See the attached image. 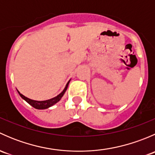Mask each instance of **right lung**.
Segmentation results:
<instances>
[{"label":"right lung","mask_w":155,"mask_h":155,"mask_svg":"<svg viewBox=\"0 0 155 155\" xmlns=\"http://www.w3.org/2000/svg\"><path fill=\"white\" fill-rule=\"evenodd\" d=\"M70 81H69L68 83H67L66 87H64V89L63 91H62L61 93L59 94L58 96L54 97L51 98V99L46 100V101H34V100H31V99H29V98L26 97L25 96H24L23 94H21L20 93L19 91H18V93L19 94V95L21 96V97L22 98V99H24L25 101L26 102L28 103V104H29L30 105L32 106V107L34 108H35V109H48V108H49L50 107H51V106H53L54 104H55L56 103H58L59 101H60L61 99V97H63V95L64 94L65 91H66L67 89H68V85H69V82H70Z\"/></svg>","instance_id":"add662e5"}]
</instances>
